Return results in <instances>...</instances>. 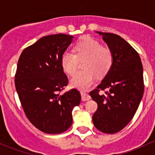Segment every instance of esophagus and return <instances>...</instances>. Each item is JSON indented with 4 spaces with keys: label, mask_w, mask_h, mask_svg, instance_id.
<instances>
[{
    "label": "esophagus",
    "mask_w": 155,
    "mask_h": 155,
    "mask_svg": "<svg viewBox=\"0 0 155 155\" xmlns=\"http://www.w3.org/2000/svg\"><path fill=\"white\" fill-rule=\"evenodd\" d=\"M81 100L83 101H87L91 99V97H90V96L89 95V94L85 92H81Z\"/></svg>",
    "instance_id": "esophagus-1"
}]
</instances>
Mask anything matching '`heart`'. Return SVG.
I'll use <instances>...</instances> for the list:
<instances>
[{
    "instance_id": "obj_1",
    "label": "heart",
    "mask_w": 155,
    "mask_h": 155,
    "mask_svg": "<svg viewBox=\"0 0 155 155\" xmlns=\"http://www.w3.org/2000/svg\"><path fill=\"white\" fill-rule=\"evenodd\" d=\"M75 53L65 50L61 58L63 71L72 75L77 68L79 59L85 58L83 67L71 79V84L79 90H86L95 82L96 76H102L108 71L112 64V54L108 48L102 47L100 42L90 37H85L75 46Z\"/></svg>"
}]
</instances>
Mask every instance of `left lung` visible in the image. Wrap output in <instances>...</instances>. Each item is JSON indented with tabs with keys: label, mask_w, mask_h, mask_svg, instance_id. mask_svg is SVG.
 I'll return each instance as SVG.
<instances>
[{
	"label": "left lung",
	"mask_w": 155,
	"mask_h": 155,
	"mask_svg": "<svg viewBox=\"0 0 155 155\" xmlns=\"http://www.w3.org/2000/svg\"><path fill=\"white\" fill-rule=\"evenodd\" d=\"M102 35L112 54V64L97 89L90 92L97 104L92 117L94 125L101 132L112 134L130 122L143 97V65L138 52L120 35L95 31ZM107 89L106 95L99 90Z\"/></svg>",
	"instance_id": "1"
}]
</instances>
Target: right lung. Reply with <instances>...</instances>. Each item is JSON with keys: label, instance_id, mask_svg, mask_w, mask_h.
<instances>
[{"label": "right lung", "instance_id": "add662e5", "mask_svg": "<svg viewBox=\"0 0 155 155\" xmlns=\"http://www.w3.org/2000/svg\"><path fill=\"white\" fill-rule=\"evenodd\" d=\"M73 38L63 33L42 37L23 50L17 63L15 87L26 117L48 134L67 130L73 109L81 101L76 89L60 94L68 81L61 58Z\"/></svg>", "mask_w": 155, "mask_h": 155}]
</instances>
